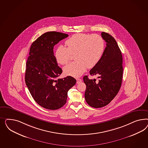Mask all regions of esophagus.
Segmentation results:
<instances>
[{"mask_svg":"<svg viewBox=\"0 0 148 148\" xmlns=\"http://www.w3.org/2000/svg\"><path fill=\"white\" fill-rule=\"evenodd\" d=\"M76 81H77V84H79L80 82H81V81H82V80L81 79H80V78H77L76 79Z\"/></svg>","mask_w":148,"mask_h":148,"instance_id":"1","label":"esophagus"}]
</instances>
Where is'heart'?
<instances>
[{"label": "heart", "mask_w": 148, "mask_h": 148, "mask_svg": "<svg viewBox=\"0 0 148 148\" xmlns=\"http://www.w3.org/2000/svg\"><path fill=\"white\" fill-rule=\"evenodd\" d=\"M67 47L60 45L55 52L57 62L66 64L74 55V62L70 63L63 68L64 73L71 76H80L87 68L94 67L101 58L105 49L103 37L97 34H76L65 42Z\"/></svg>", "instance_id": "b5f03b06"}]
</instances>
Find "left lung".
<instances>
[{
  "label": "left lung",
  "mask_w": 148,
  "mask_h": 148,
  "mask_svg": "<svg viewBox=\"0 0 148 148\" xmlns=\"http://www.w3.org/2000/svg\"><path fill=\"white\" fill-rule=\"evenodd\" d=\"M101 36L106 47L100 60L90 71L91 75H98L99 82L89 79L87 75L83 80L86 86L85 98L91 107L100 108L110 103L118 94L123 79V58L116 40L108 33L102 32Z\"/></svg>",
  "instance_id": "left-lung-1"
}]
</instances>
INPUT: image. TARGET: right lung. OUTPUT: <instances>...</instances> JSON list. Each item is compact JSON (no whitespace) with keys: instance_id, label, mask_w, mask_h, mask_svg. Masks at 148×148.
Here are the masks:
<instances>
[{"instance_id":"1","label":"right lung","mask_w":148,"mask_h":148,"mask_svg":"<svg viewBox=\"0 0 148 148\" xmlns=\"http://www.w3.org/2000/svg\"><path fill=\"white\" fill-rule=\"evenodd\" d=\"M68 35L62 32H45L30 47L25 81L37 103L45 108L55 110L66 103L68 91L76 84L72 76L58 79L62 70L54 55V45Z\"/></svg>"}]
</instances>
